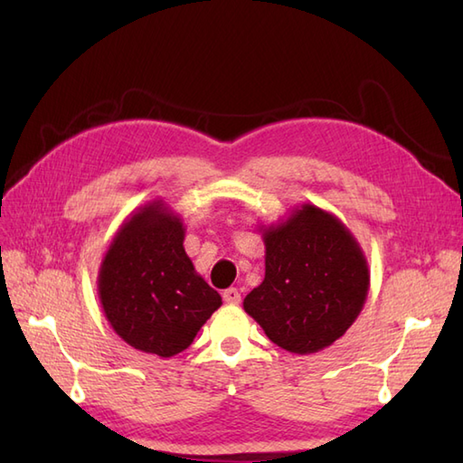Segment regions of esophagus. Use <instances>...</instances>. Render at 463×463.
<instances>
[{"label": "esophagus", "instance_id": "1", "mask_svg": "<svg viewBox=\"0 0 463 463\" xmlns=\"http://www.w3.org/2000/svg\"><path fill=\"white\" fill-rule=\"evenodd\" d=\"M222 298L226 304H239L241 302V292L237 288H226L222 292Z\"/></svg>", "mask_w": 463, "mask_h": 463}]
</instances>
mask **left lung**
Returning a JSON list of instances; mask_svg holds the SVG:
<instances>
[{
    "mask_svg": "<svg viewBox=\"0 0 463 463\" xmlns=\"http://www.w3.org/2000/svg\"><path fill=\"white\" fill-rule=\"evenodd\" d=\"M260 231L264 280L247 294L244 312L292 354L328 348L368 297L370 269L358 241L338 216L310 203Z\"/></svg>",
    "mask_w": 463,
    "mask_h": 463,
    "instance_id": "8db88e82",
    "label": "left lung"
}]
</instances>
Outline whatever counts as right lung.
Listing matches in <instances>:
<instances>
[{
	"label": "right lung",
	"mask_w": 463,
	"mask_h": 463,
	"mask_svg": "<svg viewBox=\"0 0 463 463\" xmlns=\"http://www.w3.org/2000/svg\"><path fill=\"white\" fill-rule=\"evenodd\" d=\"M184 224L161 199L139 206L107 249L97 290L111 328L129 346L161 358L189 348L221 307L184 252Z\"/></svg>",
	"instance_id": "obj_1"
}]
</instances>
